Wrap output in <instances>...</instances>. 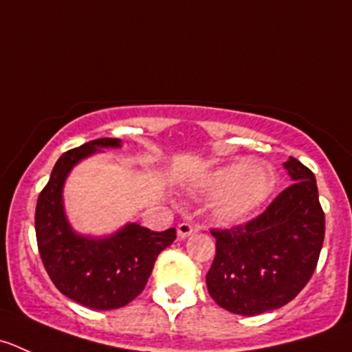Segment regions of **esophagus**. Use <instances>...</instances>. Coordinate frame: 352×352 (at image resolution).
Segmentation results:
<instances>
[{"mask_svg":"<svg viewBox=\"0 0 352 352\" xmlns=\"http://www.w3.org/2000/svg\"><path fill=\"white\" fill-rule=\"evenodd\" d=\"M194 230H196V228H194L192 225L184 221V223H179V227H177V235H179V239H186L189 237Z\"/></svg>","mask_w":352,"mask_h":352,"instance_id":"34e87169","label":"esophagus"}]
</instances>
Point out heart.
Masks as SVG:
<instances>
[{
    "mask_svg": "<svg viewBox=\"0 0 352 352\" xmlns=\"http://www.w3.org/2000/svg\"><path fill=\"white\" fill-rule=\"evenodd\" d=\"M275 187L274 170L263 163L235 160L218 166L199 182L204 196H214L211 211L221 221H241L265 204Z\"/></svg>",
    "mask_w": 352,
    "mask_h": 352,
    "instance_id": "b5f03b06",
    "label": "heart"
}]
</instances>
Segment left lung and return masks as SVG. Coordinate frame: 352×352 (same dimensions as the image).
I'll list each match as a JSON object with an SVG mask.
<instances>
[{
  "label": "left lung",
  "instance_id": "8db88e82",
  "mask_svg": "<svg viewBox=\"0 0 352 352\" xmlns=\"http://www.w3.org/2000/svg\"><path fill=\"white\" fill-rule=\"evenodd\" d=\"M292 186L259 217L218 230L217 254L206 274L208 292L235 315L254 316L278 309L311 278L325 237V213L315 175L289 156L284 163Z\"/></svg>",
  "mask_w": 352,
  "mask_h": 352
}]
</instances>
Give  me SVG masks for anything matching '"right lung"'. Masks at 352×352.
<instances>
[{"mask_svg": "<svg viewBox=\"0 0 352 352\" xmlns=\"http://www.w3.org/2000/svg\"><path fill=\"white\" fill-rule=\"evenodd\" d=\"M120 139H96L58 158L36 206L41 259L58 291L91 309H117L144 291L160 252L175 241V228L153 232L127 223L108 237L80 235L63 208V186L70 170L103 148H120Z\"/></svg>", "mask_w": 352, "mask_h": 352, "instance_id": "right-lung-1", "label": "right lung"}]
</instances>
